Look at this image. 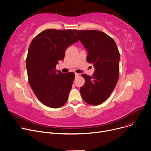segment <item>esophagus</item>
Instances as JSON below:
<instances>
[{"instance_id":"obj_1","label":"esophagus","mask_w":151,"mask_h":151,"mask_svg":"<svg viewBox=\"0 0 151 151\" xmlns=\"http://www.w3.org/2000/svg\"><path fill=\"white\" fill-rule=\"evenodd\" d=\"M79 76V73H75V76Z\"/></svg>"}]
</instances>
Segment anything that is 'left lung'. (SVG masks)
<instances>
[{"label":"left lung","instance_id":"obj_1","mask_svg":"<svg viewBox=\"0 0 151 151\" xmlns=\"http://www.w3.org/2000/svg\"><path fill=\"white\" fill-rule=\"evenodd\" d=\"M86 48L87 61L92 64V76L83 74L84 85L80 87L84 101L92 106L101 104L110 96L118 80L119 53L114 40L98 30L73 29Z\"/></svg>","mask_w":151,"mask_h":151}]
</instances>
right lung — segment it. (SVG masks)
Segmentation results:
<instances>
[{
    "mask_svg": "<svg viewBox=\"0 0 151 151\" xmlns=\"http://www.w3.org/2000/svg\"><path fill=\"white\" fill-rule=\"evenodd\" d=\"M78 41L72 29H47L38 34L30 44L26 66L30 87L43 104L59 108L67 102L75 74L56 71L66 48Z\"/></svg>",
    "mask_w": 151,
    "mask_h": 151,
    "instance_id": "obj_1",
    "label": "right lung"
}]
</instances>
